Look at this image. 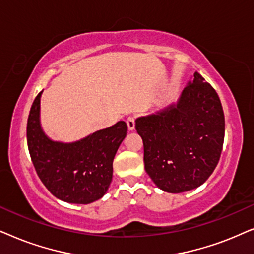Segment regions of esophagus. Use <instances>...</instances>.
I'll use <instances>...</instances> for the list:
<instances>
[{
    "label": "esophagus",
    "mask_w": 254,
    "mask_h": 254,
    "mask_svg": "<svg viewBox=\"0 0 254 254\" xmlns=\"http://www.w3.org/2000/svg\"><path fill=\"white\" fill-rule=\"evenodd\" d=\"M136 118L134 116H129L127 118V127H129V130H134V127H136Z\"/></svg>",
    "instance_id": "obj_1"
}]
</instances>
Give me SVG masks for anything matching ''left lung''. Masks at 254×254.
Wrapping results in <instances>:
<instances>
[{
  "mask_svg": "<svg viewBox=\"0 0 254 254\" xmlns=\"http://www.w3.org/2000/svg\"><path fill=\"white\" fill-rule=\"evenodd\" d=\"M145 171L157 187L184 192L200 187L217 166L224 113L216 90L195 72L175 104L136 120Z\"/></svg>",
  "mask_w": 254,
  "mask_h": 254,
  "instance_id": "8db88e82",
  "label": "left lung"
}]
</instances>
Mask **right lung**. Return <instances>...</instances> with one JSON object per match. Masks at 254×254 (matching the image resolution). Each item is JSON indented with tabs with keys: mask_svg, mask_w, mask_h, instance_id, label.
I'll return each instance as SVG.
<instances>
[{
	"mask_svg": "<svg viewBox=\"0 0 254 254\" xmlns=\"http://www.w3.org/2000/svg\"><path fill=\"white\" fill-rule=\"evenodd\" d=\"M40 92L28 118L26 138L32 164L44 186L59 200L88 204L100 200L113 180V161L127 136L123 121L73 143L54 141L40 125Z\"/></svg>",
	"mask_w": 254,
	"mask_h": 254,
	"instance_id": "right-lung-1",
	"label": "right lung"
}]
</instances>
